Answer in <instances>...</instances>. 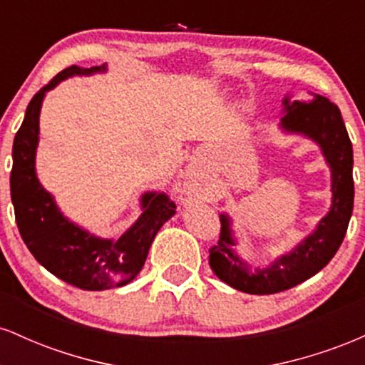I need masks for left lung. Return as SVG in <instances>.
<instances>
[{
	"label": "left lung",
	"instance_id": "obj_1",
	"mask_svg": "<svg viewBox=\"0 0 365 365\" xmlns=\"http://www.w3.org/2000/svg\"><path fill=\"white\" fill-rule=\"evenodd\" d=\"M311 94L309 101H292L290 96H284L279 128L319 145L331 171V207L312 233L269 266H252L238 255L232 217L221 212L220 242L209 250V266L221 282L235 290L252 295L288 290L319 273L345 238L354 211V150L336 104L324 96Z\"/></svg>",
	"mask_w": 365,
	"mask_h": 365
}]
</instances>
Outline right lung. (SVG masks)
<instances>
[{
  "label": "right lung",
  "mask_w": 365,
  "mask_h": 365,
  "mask_svg": "<svg viewBox=\"0 0 365 365\" xmlns=\"http://www.w3.org/2000/svg\"><path fill=\"white\" fill-rule=\"evenodd\" d=\"M106 72L101 66H68L61 70L29 103L14 140V168L10 175L15 220L25 245L49 273L82 290L99 292L123 287L135 279L144 266L159 228L175 216L177 206L165 192L140 195V216L123 235L103 238L82 228L61 212L54 197L41 185L36 171L39 145V116L46 92L75 75Z\"/></svg>",
  "instance_id": "add662e5"
}]
</instances>
